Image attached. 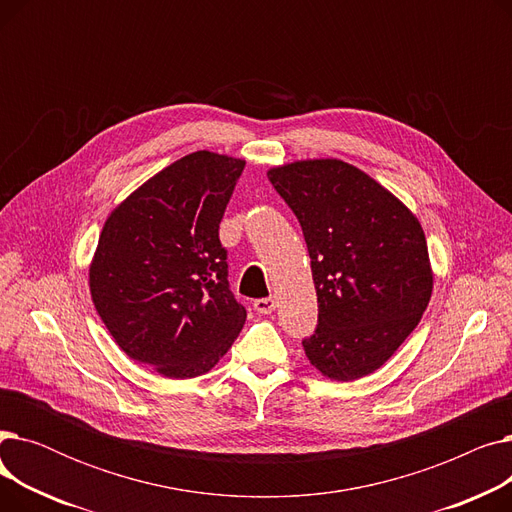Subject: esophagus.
<instances>
[{
	"label": "esophagus",
	"mask_w": 512,
	"mask_h": 512,
	"mask_svg": "<svg viewBox=\"0 0 512 512\" xmlns=\"http://www.w3.org/2000/svg\"><path fill=\"white\" fill-rule=\"evenodd\" d=\"M255 311L261 315H270L276 309V299L274 297H267V299H257L255 301Z\"/></svg>",
	"instance_id": "34e87169"
}]
</instances>
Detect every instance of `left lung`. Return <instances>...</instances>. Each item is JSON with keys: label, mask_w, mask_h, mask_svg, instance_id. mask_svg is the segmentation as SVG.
<instances>
[{"label": "left lung", "mask_w": 512, "mask_h": 512, "mask_svg": "<svg viewBox=\"0 0 512 512\" xmlns=\"http://www.w3.org/2000/svg\"><path fill=\"white\" fill-rule=\"evenodd\" d=\"M267 178L297 215L311 257L317 328L305 355L330 380H359L396 353L432 297L421 224L340 159L294 161Z\"/></svg>", "instance_id": "left-lung-1"}]
</instances>
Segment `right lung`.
Listing matches in <instances>:
<instances>
[{
	"label": "right lung",
	"mask_w": 512,
	"mask_h": 512,
	"mask_svg": "<svg viewBox=\"0 0 512 512\" xmlns=\"http://www.w3.org/2000/svg\"><path fill=\"white\" fill-rule=\"evenodd\" d=\"M242 170V159L186 155L118 205L99 236L95 309L130 359L166 378L207 373L245 326L220 242Z\"/></svg>",
	"instance_id": "obj_1"
}]
</instances>
